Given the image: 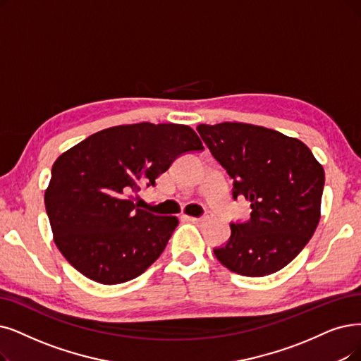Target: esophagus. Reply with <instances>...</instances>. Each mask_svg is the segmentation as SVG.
Masks as SVG:
<instances>
[{
  "mask_svg": "<svg viewBox=\"0 0 361 361\" xmlns=\"http://www.w3.org/2000/svg\"><path fill=\"white\" fill-rule=\"evenodd\" d=\"M188 221L198 225V224H203L206 221V216H198V218H192V216H191V218H188Z\"/></svg>",
  "mask_w": 361,
  "mask_h": 361,
  "instance_id": "1",
  "label": "esophagus"
}]
</instances>
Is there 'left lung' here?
<instances>
[{
	"mask_svg": "<svg viewBox=\"0 0 361 361\" xmlns=\"http://www.w3.org/2000/svg\"><path fill=\"white\" fill-rule=\"evenodd\" d=\"M229 179L233 198L250 201V219L231 222L214 256L246 277L269 276L290 264L320 221L324 170L311 149L271 128L221 123L197 127Z\"/></svg>",
	"mask_w": 361,
	"mask_h": 361,
	"instance_id": "1",
	"label": "left lung"
}]
</instances>
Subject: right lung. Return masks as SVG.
<instances>
[{"label":"right lung","instance_id":"add662e5","mask_svg":"<svg viewBox=\"0 0 361 361\" xmlns=\"http://www.w3.org/2000/svg\"><path fill=\"white\" fill-rule=\"evenodd\" d=\"M203 149L188 126L139 123L105 128L63 152L44 195L57 249L100 284L140 276L166 249L178 218L142 210L128 195L154 186L178 157Z\"/></svg>","mask_w":361,"mask_h":361}]
</instances>
